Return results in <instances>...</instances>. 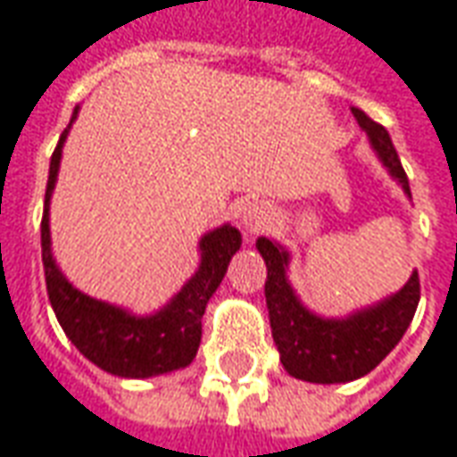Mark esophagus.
<instances>
[{
  "label": "esophagus",
  "instance_id": "1",
  "mask_svg": "<svg viewBox=\"0 0 457 457\" xmlns=\"http://www.w3.org/2000/svg\"><path fill=\"white\" fill-rule=\"evenodd\" d=\"M238 221H241V226L246 231H259V228H263L270 221V213L261 201L248 198V201L241 204V209H238Z\"/></svg>",
  "mask_w": 457,
  "mask_h": 457
}]
</instances>
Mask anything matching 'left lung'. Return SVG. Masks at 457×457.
Masks as SVG:
<instances>
[{"label":"left lung","instance_id":"left-lung-1","mask_svg":"<svg viewBox=\"0 0 457 457\" xmlns=\"http://www.w3.org/2000/svg\"><path fill=\"white\" fill-rule=\"evenodd\" d=\"M376 151L386 171L398 181L403 194L411 198L408 176L403 171L398 151L388 131L368 119L361 109H351ZM259 253L266 261V306H269L270 333L281 353L288 376L308 383H348L363 378L391 353L408 330L420 301L418 270L411 273L401 291L386 295L373 306L358 308L341 319L319 316L303 306L288 281L291 253L273 238L259 236Z\"/></svg>","mask_w":457,"mask_h":457}]
</instances>
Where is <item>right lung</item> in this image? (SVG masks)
<instances>
[{
    "instance_id": "obj_1",
    "label": "right lung",
    "mask_w": 457,
    "mask_h": 457,
    "mask_svg": "<svg viewBox=\"0 0 457 457\" xmlns=\"http://www.w3.org/2000/svg\"><path fill=\"white\" fill-rule=\"evenodd\" d=\"M79 106L69 127L56 144L49 163V181L44 194L42 216V261L46 276V294L54 308L56 320L64 328L66 338L77 345L84 358L119 378H154L171 370L187 368L196 358L201 343V319L209 298L221 286L226 269L241 248V231L223 223L201 236L196 273L188 278L174 298L149 316H137L129 308L114 306L81 294L71 286L52 253V231H49V206L59 176L62 149L69 129L77 121Z\"/></svg>"
}]
</instances>
